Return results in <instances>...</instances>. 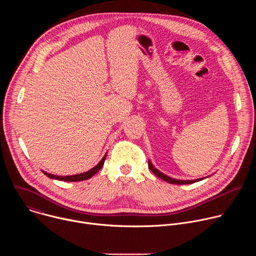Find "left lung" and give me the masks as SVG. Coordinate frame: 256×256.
<instances>
[{
    "mask_svg": "<svg viewBox=\"0 0 256 256\" xmlns=\"http://www.w3.org/2000/svg\"><path fill=\"white\" fill-rule=\"evenodd\" d=\"M148 166H149L150 170H151L156 176H158L159 178L165 180L166 182H169V184H194V182L200 181V180H202V179L206 178V177H204V178H198V179H194V180H180V179L178 180V179L171 178V177H169L168 175H166V174L162 173L161 171H159L157 168L154 167V165L152 164V162H151L150 160H149Z\"/></svg>",
    "mask_w": 256,
    "mask_h": 256,
    "instance_id": "left-lung-1",
    "label": "left lung"
}]
</instances>
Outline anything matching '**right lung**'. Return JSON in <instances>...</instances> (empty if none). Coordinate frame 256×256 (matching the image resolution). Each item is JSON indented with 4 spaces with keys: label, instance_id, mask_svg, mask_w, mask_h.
Returning a JSON list of instances; mask_svg holds the SVG:
<instances>
[{
    "label": "right lung",
    "instance_id": "obj_1",
    "mask_svg": "<svg viewBox=\"0 0 256 256\" xmlns=\"http://www.w3.org/2000/svg\"><path fill=\"white\" fill-rule=\"evenodd\" d=\"M105 158H106V154L103 156V158L100 160V162L93 168H91L90 170L86 171V172H83V173H80V174H75V175H68V176H58V175H54V174H50V173H48L46 171H42L48 177L50 178H52V179H56V180H62V181H70V182H72V181H82V180H86V179H89L91 178L93 175H95L103 166L104 164V161H105Z\"/></svg>",
    "mask_w": 256,
    "mask_h": 256
}]
</instances>
